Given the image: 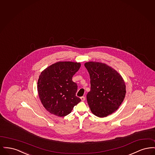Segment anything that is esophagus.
Segmentation results:
<instances>
[{"label": "esophagus", "instance_id": "1", "mask_svg": "<svg viewBox=\"0 0 155 155\" xmlns=\"http://www.w3.org/2000/svg\"><path fill=\"white\" fill-rule=\"evenodd\" d=\"M81 99L82 101H84L85 100V97L84 96H82L81 97Z\"/></svg>", "mask_w": 155, "mask_h": 155}]
</instances>
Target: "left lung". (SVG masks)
Here are the masks:
<instances>
[{
  "mask_svg": "<svg viewBox=\"0 0 155 155\" xmlns=\"http://www.w3.org/2000/svg\"><path fill=\"white\" fill-rule=\"evenodd\" d=\"M91 79L87 102L94 114L104 117L118 109L125 97V82L117 71L107 64L89 61L84 64Z\"/></svg>",
  "mask_w": 155,
  "mask_h": 155,
  "instance_id": "obj_1",
  "label": "left lung"
}]
</instances>
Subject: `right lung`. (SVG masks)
<instances>
[{
	"label": "right lung",
	"mask_w": 155,
	"mask_h": 155,
	"mask_svg": "<svg viewBox=\"0 0 155 155\" xmlns=\"http://www.w3.org/2000/svg\"><path fill=\"white\" fill-rule=\"evenodd\" d=\"M80 63L59 61L45 68L38 81V92L46 110L59 117L70 114L81 101L75 96L77 85L72 78Z\"/></svg>",
	"instance_id": "add662e5"
}]
</instances>
